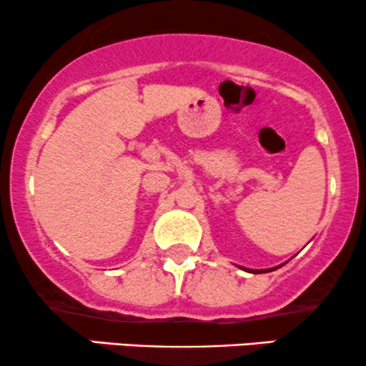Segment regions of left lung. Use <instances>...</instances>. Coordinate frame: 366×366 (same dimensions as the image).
Returning <instances> with one entry per match:
<instances>
[{
	"instance_id": "left-lung-1",
	"label": "left lung",
	"mask_w": 366,
	"mask_h": 366,
	"mask_svg": "<svg viewBox=\"0 0 366 366\" xmlns=\"http://www.w3.org/2000/svg\"><path fill=\"white\" fill-rule=\"evenodd\" d=\"M284 264V263H282ZM282 264H279V267H274V268H267V270H249V268H247V270H246V268H242V270H246V272H249V274H263V272H274V270H277V268H280V267H282Z\"/></svg>"
}]
</instances>
